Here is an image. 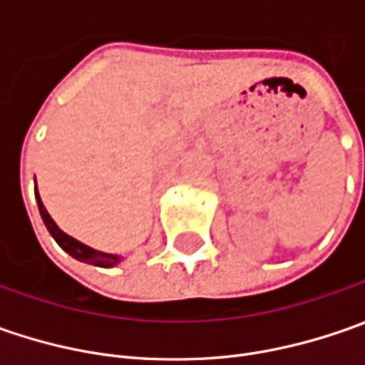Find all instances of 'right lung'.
I'll return each mask as SVG.
<instances>
[{"label": "right lung", "mask_w": 365, "mask_h": 365, "mask_svg": "<svg viewBox=\"0 0 365 365\" xmlns=\"http://www.w3.org/2000/svg\"><path fill=\"white\" fill-rule=\"evenodd\" d=\"M36 201H38V209H40V215L44 219L46 230H48L50 235L56 240V244L61 245L68 256H73V258L78 259V262H85V264L99 266V268H113L115 264H120L121 256H118V254H107V252H101V250H93V247L85 245L83 242L71 237L68 233H64L63 230L54 223V219L48 215L46 207H44L40 195H38V187H36Z\"/></svg>", "instance_id": "add662e5"}]
</instances>
